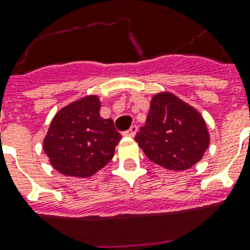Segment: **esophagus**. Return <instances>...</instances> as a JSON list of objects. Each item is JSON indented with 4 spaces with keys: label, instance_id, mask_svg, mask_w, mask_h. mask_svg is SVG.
Masks as SVG:
<instances>
[{
    "label": "esophagus",
    "instance_id": "esophagus-1",
    "mask_svg": "<svg viewBox=\"0 0 250 250\" xmlns=\"http://www.w3.org/2000/svg\"><path fill=\"white\" fill-rule=\"evenodd\" d=\"M136 132H137V125H131V128L127 129L125 132H123V135H125V136L133 137L135 135H136Z\"/></svg>",
    "mask_w": 250,
    "mask_h": 250
}]
</instances>
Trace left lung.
I'll return each mask as SVG.
<instances>
[{
    "mask_svg": "<svg viewBox=\"0 0 250 250\" xmlns=\"http://www.w3.org/2000/svg\"><path fill=\"white\" fill-rule=\"evenodd\" d=\"M135 140L145 156L168 170H188L209 146L208 127L197 110L175 94H154L144 127Z\"/></svg>",
    "mask_w": 250,
    "mask_h": 250,
    "instance_id": "1",
    "label": "left lung"
}]
</instances>
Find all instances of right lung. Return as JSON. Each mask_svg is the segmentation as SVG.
<instances>
[{
  "label": "right lung",
  "mask_w": 250,
  "mask_h": 250,
  "mask_svg": "<svg viewBox=\"0 0 250 250\" xmlns=\"http://www.w3.org/2000/svg\"><path fill=\"white\" fill-rule=\"evenodd\" d=\"M97 96L64 106L53 118L44 139L49 162L66 176L88 178L109 164L122 139L111 119L100 117Z\"/></svg>",
  "instance_id": "right-lung-1"
}]
</instances>
